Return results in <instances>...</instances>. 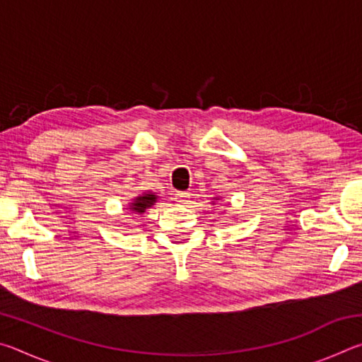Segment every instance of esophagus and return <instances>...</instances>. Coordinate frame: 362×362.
Masks as SVG:
<instances>
[{
  "instance_id": "obj_1",
  "label": "esophagus",
  "mask_w": 362,
  "mask_h": 362,
  "mask_svg": "<svg viewBox=\"0 0 362 362\" xmlns=\"http://www.w3.org/2000/svg\"><path fill=\"white\" fill-rule=\"evenodd\" d=\"M188 198H189V194L188 193H185V192H177L175 194H174V201L179 206H183V204H187L188 203Z\"/></svg>"
}]
</instances>
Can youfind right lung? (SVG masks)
I'll list each match as a JSON object with an SVG mask.
<instances>
[{
  "label": "right lung",
  "mask_w": 362,
  "mask_h": 362,
  "mask_svg": "<svg viewBox=\"0 0 362 362\" xmlns=\"http://www.w3.org/2000/svg\"><path fill=\"white\" fill-rule=\"evenodd\" d=\"M158 196L155 193H144L137 196L136 199L132 201V203L129 204V209L132 211V214H144L148 207H151L153 204L156 203Z\"/></svg>",
  "instance_id": "1"
}]
</instances>
